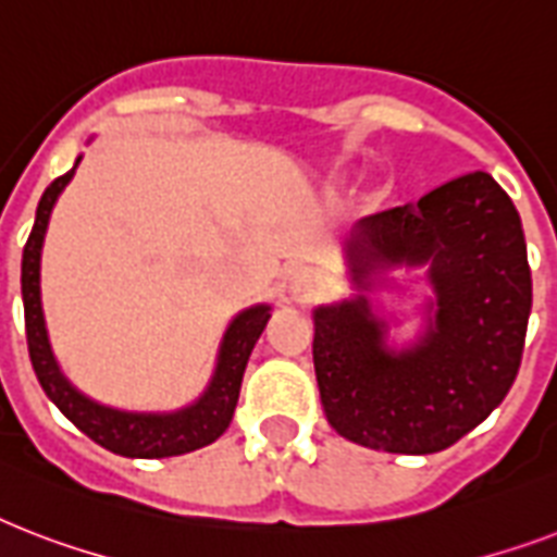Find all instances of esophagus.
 I'll return each instance as SVG.
<instances>
[{
    "label": "esophagus",
    "mask_w": 557,
    "mask_h": 557,
    "mask_svg": "<svg viewBox=\"0 0 557 557\" xmlns=\"http://www.w3.org/2000/svg\"><path fill=\"white\" fill-rule=\"evenodd\" d=\"M323 292V277L309 265H300L288 274V295L295 304H309Z\"/></svg>",
    "instance_id": "1"
}]
</instances>
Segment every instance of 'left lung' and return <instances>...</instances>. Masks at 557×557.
I'll use <instances>...</instances> for the list:
<instances>
[{"instance_id": "obj_1", "label": "left lung", "mask_w": 557, "mask_h": 557, "mask_svg": "<svg viewBox=\"0 0 557 557\" xmlns=\"http://www.w3.org/2000/svg\"><path fill=\"white\" fill-rule=\"evenodd\" d=\"M349 277L370 288L393 265H428L433 304L422 338L387 347L364 295L314 309V375L326 422L389 454H436L500 405L523 358L532 271L518 208L476 170L428 196L361 219Z\"/></svg>"}]
</instances>
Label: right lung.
I'll return each instance as SVG.
<instances>
[{
    "mask_svg": "<svg viewBox=\"0 0 557 557\" xmlns=\"http://www.w3.org/2000/svg\"><path fill=\"white\" fill-rule=\"evenodd\" d=\"M77 164H81V159L74 161V168L65 176L54 178L46 187L37 205V219L30 227L28 243L22 251V306H25V338H28V356L34 372H37L46 396L60 407V413L72 424H77L89 440L98 442L100 448L112 450V454L161 459L205 448L210 442H216L234 419L245 364H248L253 344L269 323L271 306L260 304L236 314L227 326L225 338H222L216 370H213L208 389L182 410H173V413H126V410L103 407L83 396L57 367L51 344H48L42 304H39V253H42L48 219H51L57 196L72 182Z\"/></svg>",
    "mask_w": 557,
    "mask_h": 557,
    "instance_id": "right-lung-1",
    "label": "right lung"
}]
</instances>
